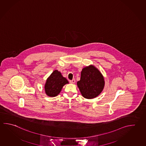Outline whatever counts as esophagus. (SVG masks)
I'll list each match as a JSON object with an SVG mask.
<instances>
[{
    "label": "esophagus",
    "instance_id": "esophagus-1",
    "mask_svg": "<svg viewBox=\"0 0 146 146\" xmlns=\"http://www.w3.org/2000/svg\"><path fill=\"white\" fill-rule=\"evenodd\" d=\"M70 82L71 84H74L75 82V79H73L72 80H70Z\"/></svg>",
    "mask_w": 146,
    "mask_h": 146
}]
</instances>
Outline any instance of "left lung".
I'll return each mask as SVG.
<instances>
[{"label":"left lung","instance_id":"left-lung-1","mask_svg":"<svg viewBox=\"0 0 146 146\" xmlns=\"http://www.w3.org/2000/svg\"><path fill=\"white\" fill-rule=\"evenodd\" d=\"M105 79L100 70L91 64L84 68L77 85L83 97L92 99L97 97L105 87Z\"/></svg>","mask_w":146,"mask_h":146}]
</instances>
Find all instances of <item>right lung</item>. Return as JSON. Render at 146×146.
Wrapping results in <instances>:
<instances>
[{
    "label": "right lung",
    "mask_w": 146,
    "mask_h": 146,
    "mask_svg": "<svg viewBox=\"0 0 146 146\" xmlns=\"http://www.w3.org/2000/svg\"><path fill=\"white\" fill-rule=\"evenodd\" d=\"M69 84L60 72L55 70L46 79L44 84V91L46 95L50 97H55L61 92L62 87Z\"/></svg>",
    "instance_id": "obj_1"
}]
</instances>
